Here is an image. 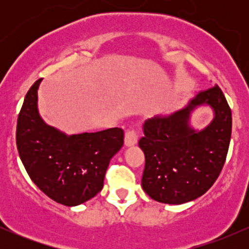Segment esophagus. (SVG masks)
Instances as JSON below:
<instances>
[{
    "label": "esophagus",
    "mask_w": 249,
    "mask_h": 249,
    "mask_svg": "<svg viewBox=\"0 0 249 249\" xmlns=\"http://www.w3.org/2000/svg\"><path fill=\"white\" fill-rule=\"evenodd\" d=\"M138 142V131L136 128H130L125 133V145L126 146H132Z\"/></svg>",
    "instance_id": "obj_1"
}]
</instances>
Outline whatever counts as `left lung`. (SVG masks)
<instances>
[{"mask_svg":"<svg viewBox=\"0 0 249 249\" xmlns=\"http://www.w3.org/2000/svg\"><path fill=\"white\" fill-rule=\"evenodd\" d=\"M201 104L214 108V119L196 133L188 126V117ZM144 133L138 142L145 154L142 190L162 204H184L206 193L218 179L230 147L232 111L214 85L172 116L148 119Z\"/></svg>","mask_w":249,"mask_h":249,"instance_id":"obj_1","label":"left lung"}]
</instances>
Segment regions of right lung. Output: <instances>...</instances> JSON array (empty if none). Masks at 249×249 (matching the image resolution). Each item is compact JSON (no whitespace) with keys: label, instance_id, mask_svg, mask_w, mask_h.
<instances>
[{"label":"right lung","instance_id":"right-lung-1","mask_svg":"<svg viewBox=\"0 0 249 249\" xmlns=\"http://www.w3.org/2000/svg\"><path fill=\"white\" fill-rule=\"evenodd\" d=\"M31 85L17 118L16 145L30 179L50 199L65 206L83 204L101 192L111 158L124 144V130L65 136L48 126L37 111Z\"/></svg>","mask_w":249,"mask_h":249}]
</instances>
